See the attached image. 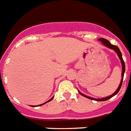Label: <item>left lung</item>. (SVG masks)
<instances>
[{"mask_svg": "<svg viewBox=\"0 0 131 131\" xmlns=\"http://www.w3.org/2000/svg\"><path fill=\"white\" fill-rule=\"evenodd\" d=\"M98 41H101L102 43V44H104V46H106L107 48H110V49H112V50H113L116 53H117V54L119 58V59L121 61V63H122V79H121L120 83H119V87L117 88V89L116 90V91L114 92L113 94H112L111 95L108 96V97H104V98H102V99H95V98H92L91 97H89V96H87V95H84L83 93H81V92H79L78 90L79 93L83 97H86V98H88L89 99H92V100H95V101H97V102H104V101H106L108 99H111V97H113V96H115V95H117L118 93V92L120 90L121 87H122V81H123V79H124V72H125V63H124V60H123L122 58V52L119 50V49L118 48L117 46H114V45H112L110 42H109L108 40H106V39H104V38H100V39H98Z\"/></svg>", "mask_w": 131, "mask_h": 131, "instance_id": "8db88e82", "label": "left lung"}]
</instances>
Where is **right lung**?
I'll list each match as a JSON object with an SVG mask.
<instances>
[{
  "label": "right lung",
  "instance_id": "add662e5",
  "mask_svg": "<svg viewBox=\"0 0 131 131\" xmlns=\"http://www.w3.org/2000/svg\"><path fill=\"white\" fill-rule=\"evenodd\" d=\"M53 98H54V97H52V98H51L50 99V100H48V101H47V102H46V103H43V104H40V105H37V106H42V105H43V104H46V103H48V102H50L51 100H52L53 99ZM33 106V107H34V106Z\"/></svg>",
  "mask_w": 131,
  "mask_h": 131
}]
</instances>
